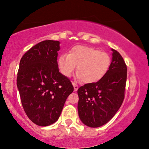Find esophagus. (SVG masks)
<instances>
[{
	"instance_id": "obj_1",
	"label": "esophagus",
	"mask_w": 149,
	"mask_h": 149,
	"mask_svg": "<svg viewBox=\"0 0 149 149\" xmlns=\"http://www.w3.org/2000/svg\"><path fill=\"white\" fill-rule=\"evenodd\" d=\"M73 88H74V91L75 92H76V91L78 89V85H77L76 83H75V82H73Z\"/></svg>"
}]
</instances>
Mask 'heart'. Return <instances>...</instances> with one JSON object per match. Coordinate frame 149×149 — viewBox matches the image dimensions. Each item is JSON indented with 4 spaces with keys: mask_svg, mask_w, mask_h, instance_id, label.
Wrapping results in <instances>:
<instances>
[{
    "mask_svg": "<svg viewBox=\"0 0 149 149\" xmlns=\"http://www.w3.org/2000/svg\"><path fill=\"white\" fill-rule=\"evenodd\" d=\"M77 64V77L86 83H94L105 76L110 66V57L107 53L98 51L90 46L77 45L63 53L57 60L61 73L70 77Z\"/></svg>",
    "mask_w": 149,
    "mask_h": 149,
    "instance_id": "1",
    "label": "heart"
}]
</instances>
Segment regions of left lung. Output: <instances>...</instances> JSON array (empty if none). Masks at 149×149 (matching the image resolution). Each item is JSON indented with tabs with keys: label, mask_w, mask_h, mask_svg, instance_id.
<instances>
[{
	"label": "left lung",
	"mask_w": 149,
	"mask_h": 149,
	"mask_svg": "<svg viewBox=\"0 0 149 149\" xmlns=\"http://www.w3.org/2000/svg\"><path fill=\"white\" fill-rule=\"evenodd\" d=\"M112 58L105 76L99 81L78 89V115L86 126L98 128L107 123L122 105L125 96L127 67L119 52L112 49Z\"/></svg>",
	"instance_id": "1"
}]
</instances>
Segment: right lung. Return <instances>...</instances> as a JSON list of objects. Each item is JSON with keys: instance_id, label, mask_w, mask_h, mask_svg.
<instances>
[{"instance_id": "right-lung-1", "label": "right lung", "mask_w": 149, "mask_h": 149, "mask_svg": "<svg viewBox=\"0 0 149 149\" xmlns=\"http://www.w3.org/2000/svg\"><path fill=\"white\" fill-rule=\"evenodd\" d=\"M60 42L45 40L23 55L17 85L25 112L37 126H48L60 117L66 100L73 92L67 77L59 71Z\"/></svg>"}]
</instances>
